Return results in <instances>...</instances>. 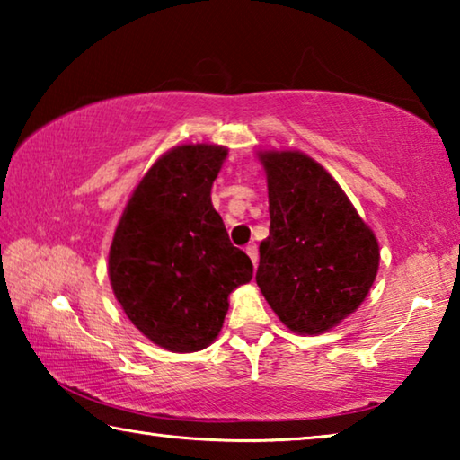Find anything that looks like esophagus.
<instances>
[{"label":"esophagus","instance_id":"1","mask_svg":"<svg viewBox=\"0 0 460 460\" xmlns=\"http://www.w3.org/2000/svg\"><path fill=\"white\" fill-rule=\"evenodd\" d=\"M245 253L249 255V260H252V263H253V266H258V260H260V253H258V245H255V243H249V245L245 247Z\"/></svg>","mask_w":460,"mask_h":460}]
</instances>
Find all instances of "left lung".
<instances>
[{"label": "left lung", "instance_id": "obj_1", "mask_svg": "<svg viewBox=\"0 0 460 460\" xmlns=\"http://www.w3.org/2000/svg\"><path fill=\"white\" fill-rule=\"evenodd\" d=\"M270 235L255 274L263 298L288 329L323 334L367 298L379 243L339 182L300 150H263Z\"/></svg>", "mask_w": 460, "mask_h": 460}]
</instances>
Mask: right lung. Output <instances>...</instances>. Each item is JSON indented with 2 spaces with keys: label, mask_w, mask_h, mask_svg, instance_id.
Segmentation results:
<instances>
[{
  "label": "right lung",
  "mask_w": 460,
  "mask_h": 460,
  "mask_svg": "<svg viewBox=\"0 0 460 460\" xmlns=\"http://www.w3.org/2000/svg\"><path fill=\"white\" fill-rule=\"evenodd\" d=\"M229 150L182 144L154 162L131 192L109 247V282L131 324L172 353L219 337L229 294L253 276L233 247L211 189Z\"/></svg>",
  "instance_id": "obj_1"
}]
</instances>
